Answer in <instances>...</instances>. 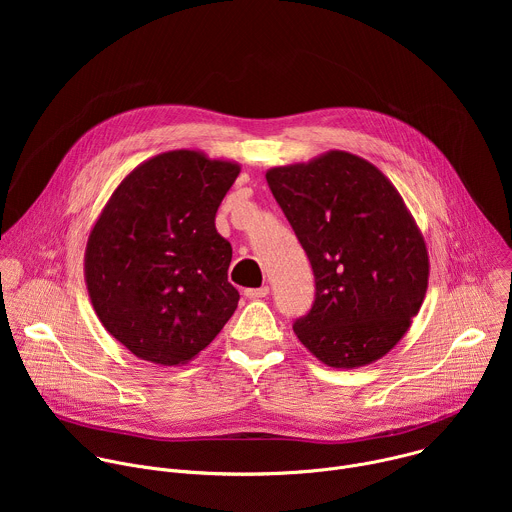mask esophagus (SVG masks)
Segmentation results:
<instances>
[{
  "mask_svg": "<svg viewBox=\"0 0 512 512\" xmlns=\"http://www.w3.org/2000/svg\"><path fill=\"white\" fill-rule=\"evenodd\" d=\"M245 296H247L249 300L267 298V296H269V285H261V287H255V289H245Z\"/></svg>",
  "mask_w": 512,
  "mask_h": 512,
  "instance_id": "esophagus-1",
  "label": "esophagus"
}]
</instances>
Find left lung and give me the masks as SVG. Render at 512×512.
I'll use <instances>...</instances> for the list:
<instances>
[{"label":"left lung","mask_w":512,"mask_h":512,"mask_svg":"<svg viewBox=\"0 0 512 512\" xmlns=\"http://www.w3.org/2000/svg\"><path fill=\"white\" fill-rule=\"evenodd\" d=\"M265 178L316 277L296 336L332 369L383 358L407 334L429 279L425 239L399 190L342 150L275 166Z\"/></svg>","instance_id":"left-lung-1"}]
</instances>
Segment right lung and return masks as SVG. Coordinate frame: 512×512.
<instances>
[{
    "label": "right lung",
    "instance_id": "add662e5",
    "mask_svg": "<svg viewBox=\"0 0 512 512\" xmlns=\"http://www.w3.org/2000/svg\"><path fill=\"white\" fill-rule=\"evenodd\" d=\"M239 172L198 150L164 152L135 166L97 216L87 291L103 328L137 358L180 367L235 314L233 249L214 216Z\"/></svg>",
    "mask_w": 512,
    "mask_h": 512
}]
</instances>
